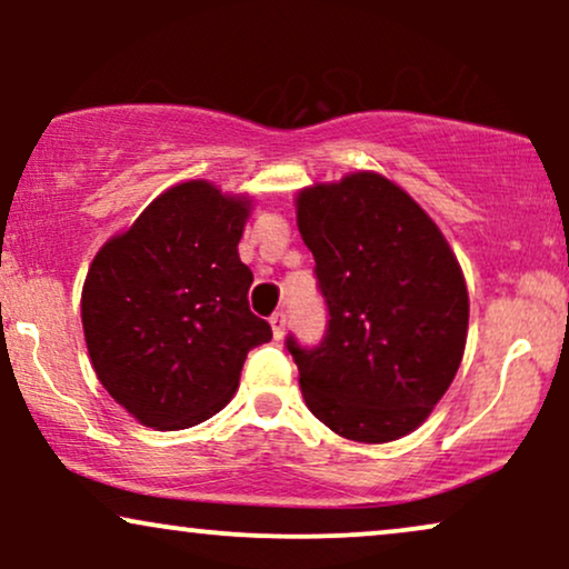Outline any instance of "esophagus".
<instances>
[{
  "instance_id": "esophagus-1",
  "label": "esophagus",
  "mask_w": 569,
  "mask_h": 569,
  "mask_svg": "<svg viewBox=\"0 0 569 569\" xmlns=\"http://www.w3.org/2000/svg\"><path fill=\"white\" fill-rule=\"evenodd\" d=\"M270 326H272V335H276V339H280L286 335V312L283 310H276L270 316Z\"/></svg>"
}]
</instances>
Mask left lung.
<instances>
[{"label":"left lung","mask_w":569,"mask_h":569,"mask_svg":"<svg viewBox=\"0 0 569 569\" xmlns=\"http://www.w3.org/2000/svg\"><path fill=\"white\" fill-rule=\"evenodd\" d=\"M297 224L329 312L312 348L286 337L305 403L345 439H401L447 393L466 350L468 289L452 248L380 173L299 192Z\"/></svg>","instance_id":"obj_1"}]
</instances>
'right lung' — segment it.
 <instances>
[{
    "instance_id": "add662e5",
    "label": "right lung",
    "mask_w": 569,
    "mask_h": 569,
    "mask_svg": "<svg viewBox=\"0 0 569 569\" xmlns=\"http://www.w3.org/2000/svg\"><path fill=\"white\" fill-rule=\"evenodd\" d=\"M248 202L208 181L171 187L90 264L82 329L103 388L158 430L224 409L248 350L272 339L248 307L238 243Z\"/></svg>"
}]
</instances>
